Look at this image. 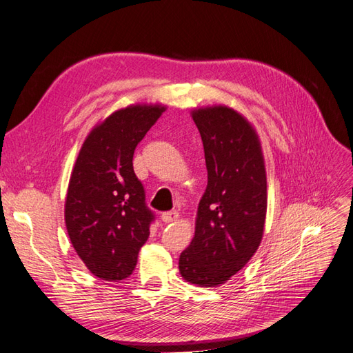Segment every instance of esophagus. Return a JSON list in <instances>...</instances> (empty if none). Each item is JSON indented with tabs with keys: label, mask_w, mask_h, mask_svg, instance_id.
Segmentation results:
<instances>
[{
	"label": "esophagus",
	"mask_w": 353,
	"mask_h": 353,
	"mask_svg": "<svg viewBox=\"0 0 353 353\" xmlns=\"http://www.w3.org/2000/svg\"><path fill=\"white\" fill-rule=\"evenodd\" d=\"M178 218H179V213L175 212V210L174 212H165L162 215V221L165 223H172V222L178 221Z\"/></svg>",
	"instance_id": "obj_1"
}]
</instances>
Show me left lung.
<instances>
[{"label":"left lung","mask_w":353,"mask_h":353,"mask_svg":"<svg viewBox=\"0 0 353 353\" xmlns=\"http://www.w3.org/2000/svg\"><path fill=\"white\" fill-rule=\"evenodd\" d=\"M205 148L208 185L194 237L179 256V274L199 287H218L258 250L266 218V170L259 135L223 104L191 110Z\"/></svg>","instance_id":"8db88e82"}]
</instances>
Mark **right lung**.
I'll use <instances>...</instances> for the list:
<instances>
[{
  "label": "right lung",
  "instance_id": "1",
  "mask_svg": "<svg viewBox=\"0 0 353 353\" xmlns=\"http://www.w3.org/2000/svg\"><path fill=\"white\" fill-rule=\"evenodd\" d=\"M166 110L163 104H131L109 114L85 138L72 169L65 201L70 243L90 272L125 280L150 236L152 210L134 172L137 144Z\"/></svg>",
  "mask_w": 353,
  "mask_h": 353
}]
</instances>
